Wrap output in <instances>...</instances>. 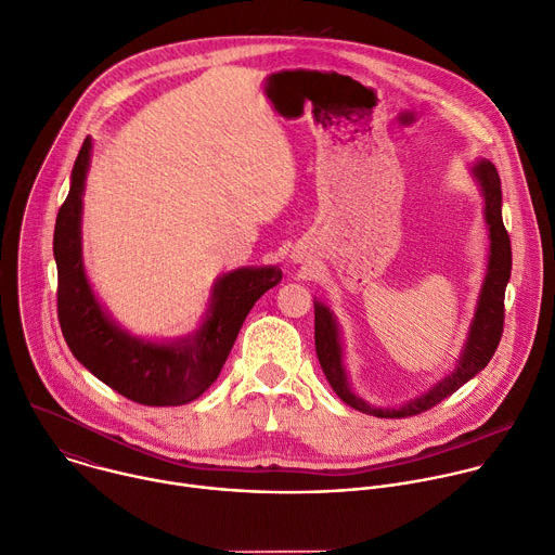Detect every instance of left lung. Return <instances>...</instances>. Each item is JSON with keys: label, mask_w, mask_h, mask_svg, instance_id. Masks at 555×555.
<instances>
[{"label": "left lung", "mask_w": 555, "mask_h": 555, "mask_svg": "<svg viewBox=\"0 0 555 555\" xmlns=\"http://www.w3.org/2000/svg\"><path fill=\"white\" fill-rule=\"evenodd\" d=\"M470 172L483 196V218L488 228L490 249H488V267H486L483 284L475 306V317L470 321L468 337L464 341L460 359L455 361L453 372H449L444 378L437 380L428 391L402 402L400 406L370 404L367 400L357 396L350 385L348 370L344 363V337H341V327L335 312H332L330 306H325L323 301L314 299V348H317L321 370L330 387L335 389V393L357 411H363L376 417H406V415L422 413L444 398H449L451 393H455L470 378H475L496 352L501 332H503L505 286L512 273V247L503 225L501 179L494 164L490 159H477Z\"/></svg>", "instance_id": "8db88e82"}]
</instances>
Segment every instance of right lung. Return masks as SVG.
<instances>
[{"label": "right lung", "instance_id": "1", "mask_svg": "<svg viewBox=\"0 0 555 555\" xmlns=\"http://www.w3.org/2000/svg\"><path fill=\"white\" fill-rule=\"evenodd\" d=\"M91 151L87 135L54 228L63 337L78 363L125 398L149 406L192 402L218 378L245 317L282 280V271L273 264L241 267L216 278L207 312L192 335L172 341L133 335L100 304L82 262V194Z\"/></svg>", "mask_w": 555, "mask_h": 555}]
</instances>
